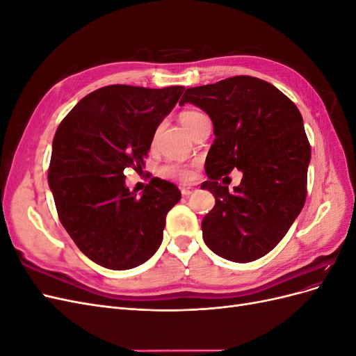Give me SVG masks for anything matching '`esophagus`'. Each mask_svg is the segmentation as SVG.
Wrapping results in <instances>:
<instances>
[{
  "mask_svg": "<svg viewBox=\"0 0 356 356\" xmlns=\"http://www.w3.org/2000/svg\"><path fill=\"white\" fill-rule=\"evenodd\" d=\"M193 191H195V187H182L181 188V195L182 196H190Z\"/></svg>",
  "mask_w": 356,
  "mask_h": 356,
  "instance_id": "1",
  "label": "esophagus"
}]
</instances>
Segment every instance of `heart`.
I'll list each match as a JSON object with an SVG mask.
<instances>
[{"label": "heart", "instance_id": "b5f03b06", "mask_svg": "<svg viewBox=\"0 0 356 356\" xmlns=\"http://www.w3.org/2000/svg\"><path fill=\"white\" fill-rule=\"evenodd\" d=\"M203 114L195 110H186L179 114V123L182 124V127L186 129L187 132L191 131V127L195 126V123L199 120ZM161 174L174 178L178 181H187L193 177V170L184 165L179 163H166L163 168H161Z\"/></svg>", "mask_w": 356, "mask_h": 356}]
</instances>
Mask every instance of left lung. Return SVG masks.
I'll list each match as a JSON object with an SVG mask.
<instances>
[{"label": "left lung", "instance_id": "left-lung-1", "mask_svg": "<svg viewBox=\"0 0 356 356\" xmlns=\"http://www.w3.org/2000/svg\"><path fill=\"white\" fill-rule=\"evenodd\" d=\"M193 104L213 124L202 188L215 197L202 221L212 252L234 263L261 258L282 241L305 207L310 145L294 102L264 80L236 75L187 89L179 105ZM242 170L229 192L218 179Z\"/></svg>", "mask_w": 356, "mask_h": 356}]
</instances>
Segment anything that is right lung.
I'll list each match as a JSON object with an SVG mask.
<instances>
[{
    "label": "right lung",
    "mask_w": 356,
    "mask_h": 356,
    "mask_svg": "<svg viewBox=\"0 0 356 356\" xmlns=\"http://www.w3.org/2000/svg\"><path fill=\"white\" fill-rule=\"evenodd\" d=\"M182 92V86H106L84 96L59 124L49 187L62 225L93 263L127 270L149 260L163 241L181 191L153 178L136 196L124 184V169L145 168L156 129Z\"/></svg>",
    "instance_id": "1"
}]
</instances>
